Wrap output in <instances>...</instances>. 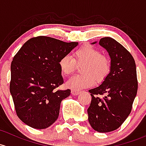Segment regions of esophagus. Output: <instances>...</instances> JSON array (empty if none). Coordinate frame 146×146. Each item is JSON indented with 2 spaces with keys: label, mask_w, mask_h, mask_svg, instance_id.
<instances>
[{
  "label": "esophagus",
  "mask_w": 146,
  "mask_h": 146,
  "mask_svg": "<svg viewBox=\"0 0 146 146\" xmlns=\"http://www.w3.org/2000/svg\"><path fill=\"white\" fill-rule=\"evenodd\" d=\"M80 92H81L79 91V90H72V91H71L72 94L74 95V96H76V95L79 94L80 93Z\"/></svg>",
  "instance_id": "obj_1"
}]
</instances>
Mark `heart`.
I'll use <instances>...</instances> for the list:
<instances>
[{
    "label": "heart",
    "mask_w": 146,
    "mask_h": 146,
    "mask_svg": "<svg viewBox=\"0 0 146 146\" xmlns=\"http://www.w3.org/2000/svg\"><path fill=\"white\" fill-rule=\"evenodd\" d=\"M76 64L80 66V73L72 77L66 82V86L74 90L88 87L94 82H101L109 75L110 62L100 50L90 45L81 47L73 53V59L68 55H64L59 61L61 73L69 76L73 73Z\"/></svg>",
    "instance_id": "1"
}]
</instances>
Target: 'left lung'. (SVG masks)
Returning <instances> with one entry per match:
<instances>
[{
	"instance_id": "1",
	"label": "left lung",
	"mask_w": 146,
	"mask_h": 146,
	"mask_svg": "<svg viewBox=\"0 0 146 146\" xmlns=\"http://www.w3.org/2000/svg\"><path fill=\"white\" fill-rule=\"evenodd\" d=\"M99 45L108 52L111 68L101 85L89 90L92 101L87 113L94 129L106 133L119 128L130 114L138 81L135 61L125 47L110 37L101 38Z\"/></svg>"
}]
</instances>
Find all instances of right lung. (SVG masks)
Returning <instances> with one entry per match:
<instances>
[{"label": "right lung", "instance_id": "1", "mask_svg": "<svg viewBox=\"0 0 146 146\" xmlns=\"http://www.w3.org/2000/svg\"><path fill=\"white\" fill-rule=\"evenodd\" d=\"M47 36L27 40L11 64L10 91L18 117L34 129L47 128L57 119L61 102L70 90L64 83L59 61L78 45Z\"/></svg>", "mask_w": 146, "mask_h": 146}]
</instances>
